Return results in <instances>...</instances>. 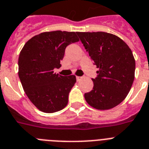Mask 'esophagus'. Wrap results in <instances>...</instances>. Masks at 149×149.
Segmentation results:
<instances>
[{
  "label": "esophagus",
  "instance_id": "34e87169",
  "mask_svg": "<svg viewBox=\"0 0 149 149\" xmlns=\"http://www.w3.org/2000/svg\"><path fill=\"white\" fill-rule=\"evenodd\" d=\"M81 79H82V77H77V82H79V81H80Z\"/></svg>",
  "mask_w": 149,
  "mask_h": 149
}]
</instances>
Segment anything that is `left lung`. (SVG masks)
I'll use <instances>...</instances> for the list:
<instances>
[{"instance_id": "1", "label": "left lung", "mask_w": 149, "mask_h": 149, "mask_svg": "<svg viewBox=\"0 0 149 149\" xmlns=\"http://www.w3.org/2000/svg\"><path fill=\"white\" fill-rule=\"evenodd\" d=\"M94 64L98 76L93 89L85 93L90 106L108 110L123 102L135 77L136 62L131 49L120 38L104 32H77Z\"/></svg>"}]
</instances>
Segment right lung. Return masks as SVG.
I'll list each match as a JSON object with an SVG mask.
<instances>
[{
	"label": "right lung",
	"instance_id": "obj_1",
	"mask_svg": "<svg viewBox=\"0 0 149 149\" xmlns=\"http://www.w3.org/2000/svg\"><path fill=\"white\" fill-rule=\"evenodd\" d=\"M79 39L77 32L53 31L35 36L19 56V77L26 95L38 110L54 113L63 109L76 77L54 72L61 67L67 46Z\"/></svg>",
	"mask_w": 149,
	"mask_h": 149
}]
</instances>
